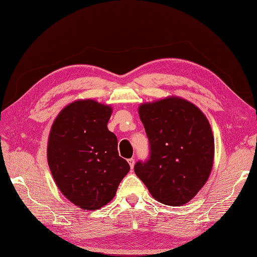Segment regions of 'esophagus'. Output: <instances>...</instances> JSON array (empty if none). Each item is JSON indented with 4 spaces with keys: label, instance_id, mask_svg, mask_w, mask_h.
Segmentation results:
<instances>
[{
    "label": "esophagus",
    "instance_id": "1",
    "mask_svg": "<svg viewBox=\"0 0 257 257\" xmlns=\"http://www.w3.org/2000/svg\"><path fill=\"white\" fill-rule=\"evenodd\" d=\"M128 163H129V166H130V168L132 169H134V166H135V159H128Z\"/></svg>",
    "mask_w": 257,
    "mask_h": 257
}]
</instances>
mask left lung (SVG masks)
<instances>
[{
  "label": "left lung",
  "instance_id": "1",
  "mask_svg": "<svg viewBox=\"0 0 257 257\" xmlns=\"http://www.w3.org/2000/svg\"><path fill=\"white\" fill-rule=\"evenodd\" d=\"M150 157L135 166L137 177L160 203H188L203 188L214 160L209 120L192 102L177 96L139 106Z\"/></svg>",
  "mask_w": 257,
  "mask_h": 257
}]
</instances>
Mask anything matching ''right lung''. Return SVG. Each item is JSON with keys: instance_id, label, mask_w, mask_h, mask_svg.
<instances>
[{"instance_id": "right-lung-1", "label": "right lung", "mask_w": 257, "mask_h": 257, "mask_svg": "<svg viewBox=\"0 0 257 257\" xmlns=\"http://www.w3.org/2000/svg\"><path fill=\"white\" fill-rule=\"evenodd\" d=\"M109 105L92 99L70 102L57 114L47 143V162L57 188L76 206L98 210L116 195L130 170L107 128Z\"/></svg>"}]
</instances>
